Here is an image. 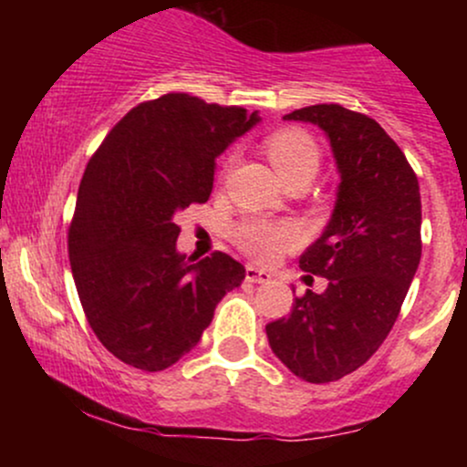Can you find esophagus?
<instances>
[{"instance_id":"esophagus-1","label":"esophagus","mask_w":467,"mask_h":467,"mask_svg":"<svg viewBox=\"0 0 467 467\" xmlns=\"http://www.w3.org/2000/svg\"><path fill=\"white\" fill-rule=\"evenodd\" d=\"M245 281L250 283H270L272 281V275L265 270H259V267L254 265H248L245 267Z\"/></svg>"}]
</instances>
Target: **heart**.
Segmentation results:
<instances>
[{"label": "heart", "mask_w": 467, "mask_h": 467, "mask_svg": "<svg viewBox=\"0 0 467 467\" xmlns=\"http://www.w3.org/2000/svg\"><path fill=\"white\" fill-rule=\"evenodd\" d=\"M264 149L281 180H312L320 166V149L309 133L301 130H278L264 140ZM228 164V162H226ZM234 244L256 261H272L281 252L301 244L303 230L294 222L250 217L233 230Z\"/></svg>", "instance_id": "heart-1"}]
</instances>
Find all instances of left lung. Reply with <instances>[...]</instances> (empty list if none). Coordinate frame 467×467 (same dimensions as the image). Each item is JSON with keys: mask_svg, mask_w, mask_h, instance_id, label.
Masks as SVG:
<instances>
[{"mask_svg": "<svg viewBox=\"0 0 467 467\" xmlns=\"http://www.w3.org/2000/svg\"><path fill=\"white\" fill-rule=\"evenodd\" d=\"M285 120L318 125L334 151L340 186L325 233L301 254L327 289L294 298L287 318L267 323L272 351L312 384L336 382L387 340L421 259L420 182L373 118L342 105H309Z\"/></svg>", "mask_w": 467, "mask_h": 467, "instance_id": "8db88e82", "label": "left lung"}]
</instances>
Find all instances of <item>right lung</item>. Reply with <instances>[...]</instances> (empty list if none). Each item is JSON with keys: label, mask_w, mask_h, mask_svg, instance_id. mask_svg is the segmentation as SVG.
Returning <instances> with one entry per match:
<instances>
[{"label": "right lung", "mask_w": 467, "mask_h": 467, "mask_svg": "<svg viewBox=\"0 0 467 467\" xmlns=\"http://www.w3.org/2000/svg\"><path fill=\"white\" fill-rule=\"evenodd\" d=\"M259 116L171 92L107 133L85 169L67 230L77 292L96 337L142 371H164L200 342L245 267L223 252L175 248L178 213L211 197L215 158Z\"/></svg>", "instance_id": "1"}]
</instances>
